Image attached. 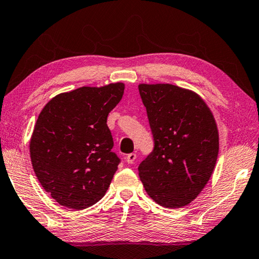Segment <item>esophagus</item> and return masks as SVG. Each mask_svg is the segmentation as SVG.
I'll return each instance as SVG.
<instances>
[{
  "instance_id": "esophagus-1",
  "label": "esophagus",
  "mask_w": 259,
  "mask_h": 259,
  "mask_svg": "<svg viewBox=\"0 0 259 259\" xmlns=\"http://www.w3.org/2000/svg\"><path fill=\"white\" fill-rule=\"evenodd\" d=\"M136 159V154L135 153H130L126 155V162L127 163H133Z\"/></svg>"
}]
</instances>
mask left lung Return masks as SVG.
<instances>
[{"label": "left lung", "instance_id": "1", "mask_svg": "<svg viewBox=\"0 0 259 259\" xmlns=\"http://www.w3.org/2000/svg\"><path fill=\"white\" fill-rule=\"evenodd\" d=\"M154 148L139 165L149 196L177 208L198 196L211 178L219 153L212 111L195 92L168 83L140 84Z\"/></svg>", "mask_w": 259, "mask_h": 259}]
</instances>
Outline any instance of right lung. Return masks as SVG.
Instances as JSON below:
<instances>
[{
    "label": "right lung",
    "instance_id": "add662e5",
    "mask_svg": "<svg viewBox=\"0 0 259 259\" xmlns=\"http://www.w3.org/2000/svg\"><path fill=\"white\" fill-rule=\"evenodd\" d=\"M121 82L82 87L54 97L39 114L30 140L33 171L61 205L92 206L105 196L120 162L107 117L124 95Z\"/></svg>",
    "mask_w": 259,
    "mask_h": 259
}]
</instances>
